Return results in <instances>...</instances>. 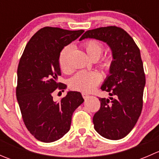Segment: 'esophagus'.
I'll use <instances>...</instances> for the list:
<instances>
[{
  "label": "esophagus",
  "mask_w": 159,
  "mask_h": 159,
  "mask_svg": "<svg viewBox=\"0 0 159 159\" xmlns=\"http://www.w3.org/2000/svg\"><path fill=\"white\" fill-rule=\"evenodd\" d=\"M81 95H82V97L84 98H86L87 97H89V94H87V93H85V92L81 93Z\"/></svg>",
  "instance_id": "esophagus-1"
}]
</instances>
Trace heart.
<instances>
[{
  "label": "heart",
  "instance_id": "heart-1",
  "mask_svg": "<svg viewBox=\"0 0 159 159\" xmlns=\"http://www.w3.org/2000/svg\"><path fill=\"white\" fill-rule=\"evenodd\" d=\"M83 48L89 57L92 60H98L104 51V44L101 41L90 39L83 43ZM72 52L71 46H66L61 50L58 57V65L61 70L65 74H70L73 68L70 65V57ZM113 64V58L111 56L103 57L99 63V66L104 70L108 71ZM101 81V75L97 71L81 70L69 81V86L71 89L82 92H89Z\"/></svg>",
  "mask_w": 159,
  "mask_h": 159
}]
</instances>
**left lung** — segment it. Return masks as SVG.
Here are the masks:
<instances>
[{
    "label": "left lung",
    "mask_w": 159,
    "mask_h": 159,
    "mask_svg": "<svg viewBox=\"0 0 159 159\" xmlns=\"http://www.w3.org/2000/svg\"><path fill=\"white\" fill-rule=\"evenodd\" d=\"M106 42L112 51L111 75L101 89L109 98H100V109L93 117L94 129L111 140L125 137L137 123L143 106L145 75L140 50L133 38L122 28L102 27L89 30L81 37Z\"/></svg>",
    "instance_id": "1"
}]
</instances>
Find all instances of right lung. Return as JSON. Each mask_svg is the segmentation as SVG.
<instances>
[{"instance_id": "right-lung-1", "label": "right lung", "mask_w": 159, "mask_h": 159, "mask_svg": "<svg viewBox=\"0 0 159 159\" xmlns=\"http://www.w3.org/2000/svg\"><path fill=\"white\" fill-rule=\"evenodd\" d=\"M83 32L44 27L32 36L20 57L16 96L25 126L41 142L63 137L69 131L74 111L84 102L78 91H68L58 102L53 100L56 89L66 88L57 81L60 52Z\"/></svg>"}]
</instances>
